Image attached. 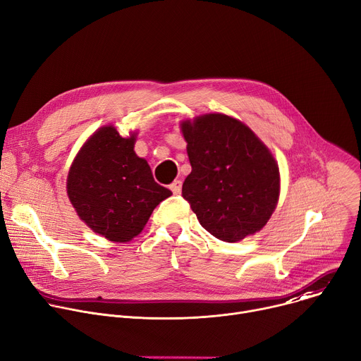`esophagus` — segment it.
<instances>
[{"mask_svg": "<svg viewBox=\"0 0 361 361\" xmlns=\"http://www.w3.org/2000/svg\"><path fill=\"white\" fill-rule=\"evenodd\" d=\"M181 187H183V183L180 180H176L170 184V188L174 195H180L181 193Z\"/></svg>", "mask_w": 361, "mask_h": 361, "instance_id": "obj_1", "label": "esophagus"}]
</instances>
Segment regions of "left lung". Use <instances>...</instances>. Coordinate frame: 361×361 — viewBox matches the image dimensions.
I'll return each instance as SVG.
<instances>
[{
	"mask_svg": "<svg viewBox=\"0 0 361 361\" xmlns=\"http://www.w3.org/2000/svg\"><path fill=\"white\" fill-rule=\"evenodd\" d=\"M191 173L183 197L214 238L238 243L264 228L280 195L279 165L269 148L239 120L210 113L185 120Z\"/></svg>",
	"mask_w": 361,
	"mask_h": 361,
	"instance_id": "left-lung-1",
	"label": "left lung"
}]
</instances>
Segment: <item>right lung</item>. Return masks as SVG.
I'll return each instance as SVG.
<instances>
[{
  "mask_svg": "<svg viewBox=\"0 0 361 361\" xmlns=\"http://www.w3.org/2000/svg\"><path fill=\"white\" fill-rule=\"evenodd\" d=\"M114 126L95 132L81 148L66 180L68 197L80 218L109 241L128 243L147 225L154 209L173 193L155 183L147 159Z\"/></svg>",
  "mask_w": 361,
  "mask_h": 361,
  "instance_id": "obj_1",
  "label": "right lung"
}]
</instances>
